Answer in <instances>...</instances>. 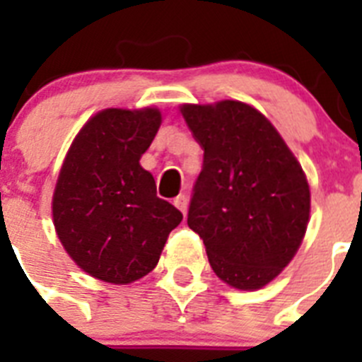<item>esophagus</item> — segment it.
Here are the masks:
<instances>
[{"label": "esophagus", "instance_id": "1", "mask_svg": "<svg viewBox=\"0 0 362 362\" xmlns=\"http://www.w3.org/2000/svg\"><path fill=\"white\" fill-rule=\"evenodd\" d=\"M174 204L177 206L181 212H183V216H187V210H188V197L185 196V194H179L177 197L174 199Z\"/></svg>", "mask_w": 362, "mask_h": 362}]
</instances>
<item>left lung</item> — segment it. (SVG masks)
<instances>
[{
	"mask_svg": "<svg viewBox=\"0 0 362 362\" xmlns=\"http://www.w3.org/2000/svg\"><path fill=\"white\" fill-rule=\"evenodd\" d=\"M204 150L188 226L206 246L216 276L239 290L276 279L305 238L310 187L283 137L241 101L183 105Z\"/></svg>",
	"mask_w": 362,
	"mask_h": 362,
	"instance_id": "obj_1",
	"label": "left lung"
}]
</instances>
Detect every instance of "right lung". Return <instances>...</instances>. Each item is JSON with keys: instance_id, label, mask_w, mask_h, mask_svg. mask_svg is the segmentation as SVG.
I'll return each instance as SVG.
<instances>
[{"instance_id": "add662e5", "label": "right lung", "mask_w": 362, "mask_h": 362, "mask_svg": "<svg viewBox=\"0 0 362 362\" xmlns=\"http://www.w3.org/2000/svg\"><path fill=\"white\" fill-rule=\"evenodd\" d=\"M161 124L158 108H107L70 145L52 197L57 238L88 276L129 284L156 268L183 214L159 199L139 165Z\"/></svg>"}]
</instances>
